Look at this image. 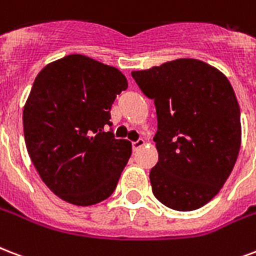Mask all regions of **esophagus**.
Listing matches in <instances>:
<instances>
[{
  "label": "esophagus",
  "instance_id": "34e87169",
  "mask_svg": "<svg viewBox=\"0 0 256 256\" xmlns=\"http://www.w3.org/2000/svg\"><path fill=\"white\" fill-rule=\"evenodd\" d=\"M144 145H145V141H144V140H138V141L132 142V150H134V152H136V150L140 149V148H142Z\"/></svg>",
  "mask_w": 256,
  "mask_h": 256
}]
</instances>
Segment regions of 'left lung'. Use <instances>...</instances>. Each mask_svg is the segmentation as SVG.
<instances>
[{
  "mask_svg": "<svg viewBox=\"0 0 256 256\" xmlns=\"http://www.w3.org/2000/svg\"><path fill=\"white\" fill-rule=\"evenodd\" d=\"M132 76L157 112L153 194L174 210L202 208L227 181L240 149V108L231 83L196 58H177Z\"/></svg>",
  "mask_w": 256,
  "mask_h": 256,
  "instance_id": "1",
  "label": "left lung"
}]
</instances>
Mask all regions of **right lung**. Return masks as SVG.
Instances as JSON below:
<instances>
[{"label":"right lung","mask_w":256,"mask_h":256,"mask_svg":"<svg viewBox=\"0 0 256 256\" xmlns=\"http://www.w3.org/2000/svg\"><path fill=\"white\" fill-rule=\"evenodd\" d=\"M126 88L122 72L83 54L48 64L34 79L22 114L25 144L42 180L67 202L94 206L116 188L132 144L106 128Z\"/></svg>","instance_id":"1"}]
</instances>
